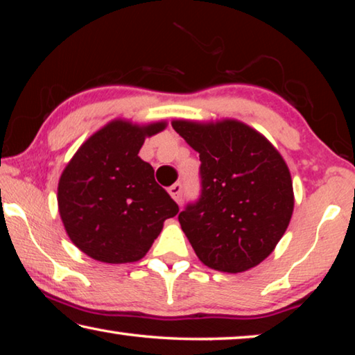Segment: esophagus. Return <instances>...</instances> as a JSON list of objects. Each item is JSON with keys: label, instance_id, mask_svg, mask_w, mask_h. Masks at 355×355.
Instances as JSON below:
<instances>
[{"label": "esophagus", "instance_id": "obj_1", "mask_svg": "<svg viewBox=\"0 0 355 355\" xmlns=\"http://www.w3.org/2000/svg\"><path fill=\"white\" fill-rule=\"evenodd\" d=\"M182 191H183L182 183H175V184H172L171 188H169V194L172 196V199L175 200L177 203L182 202Z\"/></svg>", "mask_w": 355, "mask_h": 355}]
</instances>
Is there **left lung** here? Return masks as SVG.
Returning <instances> with one entry per match:
<instances>
[{
	"label": "left lung",
	"mask_w": 355,
	"mask_h": 355,
	"mask_svg": "<svg viewBox=\"0 0 355 355\" xmlns=\"http://www.w3.org/2000/svg\"><path fill=\"white\" fill-rule=\"evenodd\" d=\"M172 127L200 156V197L178 214L196 255L232 274L260 264L284 236L294 208L282 155L238 120H173Z\"/></svg>",
	"instance_id": "left-lung-1"
}]
</instances>
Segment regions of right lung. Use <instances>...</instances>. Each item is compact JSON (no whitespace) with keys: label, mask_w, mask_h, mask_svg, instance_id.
<instances>
[{"label":"right lung","mask_w":355,"mask_h":355,"mask_svg":"<svg viewBox=\"0 0 355 355\" xmlns=\"http://www.w3.org/2000/svg\"><path fill=\"white\" fill-rule=\"evenodd\" d=\"M166 122L133 125L112 120L78 148L58 186V205L69 238L103 263H131L147 254L178 205L155 182L137 153Z\"/></svg>","instance_id":"add662e5"}]
</instances>
